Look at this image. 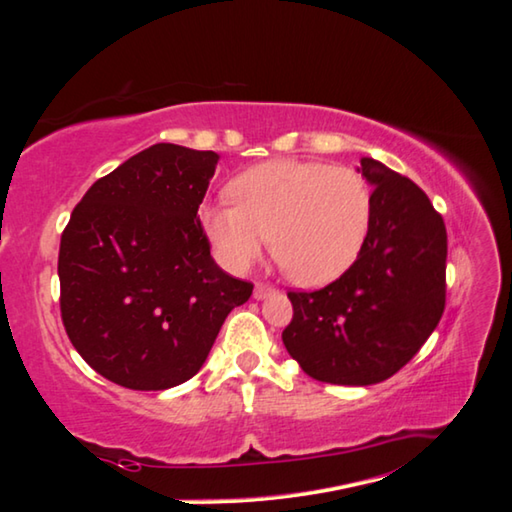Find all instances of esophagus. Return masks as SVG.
I'll list each match as a JSON object with an SVG mask.
<instances>
[{
	"label": "esophagus",
	"mask_w": 512,
	"mask_h": 512,
	"mask_svg": "<svg viewBox=\"0 0 512 512\" xmlns=\"http://www.w3.org/2000/svg\"><path fill=\"white\" fill-rule=\"evenodd\" d=\"M273 293H275V289L271 287V284L257 282V284H255V291H253V298H255V300H264V298H268V296H273Z\"/></svg>",
	"instance_id": "1"
}]
</instances>
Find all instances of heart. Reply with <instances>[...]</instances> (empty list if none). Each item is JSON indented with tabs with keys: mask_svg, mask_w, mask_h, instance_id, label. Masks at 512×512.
I'll list each match as a JSON object with an SVG mask.
<instances>
[{
	"mask_svg": "<svg viewBox=\"0 0 512 512\" xmlns=\"http://www.w3.org/2000/svg\"><path fill=\"white\" fill-rule=\"evenodd\" d=\"M232 201L207 203L203 228L225 268L244 273L273 246L293 282L325 287L357 262L372 225V189L359 171L271 160L230 183Z\"/></svg>",
	"mask_w": 512,
	"mask_h": 512,
	"instance_id": "b5f03b06",
	"label": "heart"
}]
</instances>
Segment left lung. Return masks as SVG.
<instances>
[{"mask_svg":"<svg viewBox=\"0 0 512 512\" xmlns=\"http://www.w3.org/2000/svg\"><path fill=\"white\" fill-rule=\"evenodd\" d=\"M372 225L361 255L318 291H289L284 348L309 377L370 386L393 377L445 311V221L427 194L386 164L361 158Z\"/></svg>","mask_w":512,"mask_h":512,"instance_id":"left-lung-1","label":"left lung"}]
</instances>
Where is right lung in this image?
I'll return each mask as SVG.
<instances>
[{
	"label": "right lung",
	"instance_id": "1",
	"mask_svg": "<svg viewBox=\"0 0 512 512\" xmlns=\"http://www.w3.org/2000/svg\"><path fill=\"white\" fill-rule=\"evenodd\" d=\"M219 155L153 144L99 178L60 237V316L90 368L131 391L192 379L253 284L216 266L198 205Z\"/></svg>",
	"mask_w": 512,
	"mask_h": 512
}]
</instances>
